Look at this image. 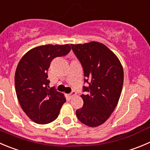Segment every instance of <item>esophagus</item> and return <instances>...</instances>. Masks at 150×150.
<instances>
[{"label":"esophagus","instance_id":"1","mask_svg":"<svg viewBox=\"0 0 150 150\" xmlns=\"http://www.w3.org/2000/svg\"><path fill=\"white\" fill-rule=\"evenodd\" d=\"M75 95H76V92H75V91H73V92L71 93L68 94V96L70 98V99H71V98H72L73 96H75Z\"/></svg>","mask_w":150,"mask_h":150}]
</instances>
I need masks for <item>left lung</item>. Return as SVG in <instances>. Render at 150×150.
I'll use <instances>...</instances> for the list:
<instances>
[{"mask_svg": "<svg viewBox=\"0 0 150 150\" xmlns=\"http://www.w3.org/2000/svg\"><path fill=\"white\" fill-rule=\"evenodd\" d=\"M82 63L86 95L81 96L83 107L76 111L84 125L95 127L105 123L119 102L124 82L123 67L119 58L103 43L96 41L71 44Z\"/></svg>", "mask_w": 150, "mask_h": 150, "instance_id": "left-lung-1", "label": "left lung"}]
</instances>
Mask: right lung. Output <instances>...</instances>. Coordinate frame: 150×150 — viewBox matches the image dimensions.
I'll return each mask as SVG.
<instances>
[{"instance_id": "add662e5", "label": "right lung", "mask_w": 150, "mask_h": 150, "mask_svg": "<svg viewBox=\"0 0 150 150\" xmlns=\"http://www.w3.org/2000/svg\"><path fill=\"white\" fill-rule=\"evenodd\" d=\"M71 49L69 44L37 46L25 53L17 66V97L24 112L35 123L54 121L66 101L63 93L49 88L47 72L53 59L65 56Z\"/></svg>"}]
</instances>
